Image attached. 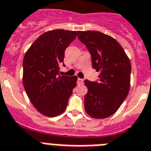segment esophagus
Returning a JSON list of instances; mask_svg holds the SVG:
<instances>
[{"mask_svg": "<svg viewBox=\"0 0 151 151\" xmlns=\"http://www.w3.org/2000/svg\"><path fill=\"white\" fill-rule=\"evenodd\" d=\"M84 82V80L81 78H78V84H82Z\"/></svg>", "mask_w": 151, "mask_h": 151, "instance_id": "34e87169", "label": "esophagus"}]
</instances>
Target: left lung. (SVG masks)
Masks as SVG:
<instances>
[{"mask_svg":"<svg viewBox=\"0 0 151 151\" xmlns=\"http://www.w3.org/2000/svg\"><path fill=\"white\" fill-rule=\"evenodd\" d=\"M78 37L90 52L93 68L100 72L98 82L84 81L88 88L84 109L92 118H107L119 109L128 95L130 61L120 44L109 35L78 31Z\"/></svg>","mask_w":151,"mask_h":151,"instance_id":"1","label":"left lung"}]
</instances>
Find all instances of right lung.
<instances>
[{"instance_id": "obj_1", "label": "right lung", "mask_w": 151, "mask_h": 151, "mask_svg": "<svg viewBox=\"0 0 151 151\" xmlns=\"http://www.w3.org/2000/svg\"><path fill=\"white\" fill-rule=\"evenodd\" d=\"M76 36V31L55 29L46 32L32 44L24 56V90L33 106L48 117L57 116L66 110L77 85V76L59 74L65 50Z\"/></svg>"}]
</instances>
